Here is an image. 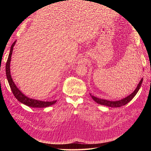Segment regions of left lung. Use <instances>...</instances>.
<instances>
[{
    "instance_id": "8db88e82",
    "label": "left lung",
    "mask_w": 151,
    "mask_h": 151,
    "mask_svg": "<svg viewBox=\"0 0 151 151\" xmlns=\"http://www.w3.org/2000/svg\"><path fill=\"white\" fill-rule=\"evenodd\" d=\"M142 81H143V78H142L139 82V83L138 84L137 86L136 89L134 90L133 93L130 94L129 96H128L125 97V98H123L120 100H117V101H109V100H106V99H100L97 97L94 96L93 95H91V93L89 94L91 98L93 99L94 101L99 104L104 105V106L111 107V108H118L122 106H124V105H125L128 103H129L131 100L134 98V96L137 94V93H138V91L141 87L142 83Z\"/></svg>"
}]
</instances>
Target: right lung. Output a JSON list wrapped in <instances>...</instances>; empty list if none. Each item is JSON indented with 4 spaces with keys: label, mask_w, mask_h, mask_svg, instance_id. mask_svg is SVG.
Wrapping results in <instances>:
<instances>
[{
    "label": "right lung",
    "mask_w": 151,
    "mask_h": 151,
    "mask_svg": "<svg viewBox=\"0 0 151 151\" xmlns=\"http://www.w3.org/2000/svg\"><path fill=\"white\" fill-rule=\"evenodd\" d=\"M16 41H15V42H14L11 45L9 55V57L6 62V77L14 96L21 103L24 104L26 105V106H28L32 108H46V107L51 106V105L54 104L57 102V100H55V101H40V100L35 99L33 98H29V97L26 96H25L23 93H22L19 89V88H17V87L16 86L15 83H14L11 75L10 63L11 60V56H12V51H13V48L16 44Z\"/></svg>",
    "instance_id": "1"
}]
</instances>
